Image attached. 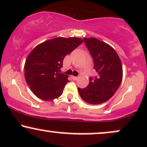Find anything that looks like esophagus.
Listing matches in <instances>:
<instances>
[{"label": "esophagus", "mask_w": 147, "mask_h": 147, "mask_svg": "<svg viewBox=\"0 0 147 147\" xmlns=\"http://www.w3.org/2000/svg\"><path fill=\"white\" fill-rule=\"evenodd\" d=\"M72 79L73 80H77V77H75V76H72Z\"/></svg>", "instance_id": "1"}]
</instances>
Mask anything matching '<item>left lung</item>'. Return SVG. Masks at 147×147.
<instances>
[{"mask_svg":"<svg viewBox=\"0 0 147 147\" xmlns=\"http://www.w3.org/2000/svg\"><path fill=\"white\" fill-rule=\"evenodd\" d=\"M93 59L95 77H90L86 88H78L82 99L92 105L107 101L118 90L122 78L123 67L119 56L110 45L94 38H84Z\"/></svg>","mask_w":147,"mask_h":147,"instance_id":"1","label":"left lung"}]
</instances>
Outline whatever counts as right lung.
I'll list each match as a JSON object with an SVG mask.
<instances>
[{
	"instance_id": "obj_1",
	"label": "right lung",
	"mask_w": 147,
	"mask_h": 147,
	"mask_svg": "<svg viewBox=\"0 0 147 147\" xmlns=\"http://www.w3.org/2000/svg\"><path fill=\"white\" fill-rule=\"evenodd\" d=\"M83 40L62 37L40 43L31 51L24 65L25 79L32 92L43 100H53L60 97L67 76L60 73L63 61Z\"/></svg>"
}]
</instances>
